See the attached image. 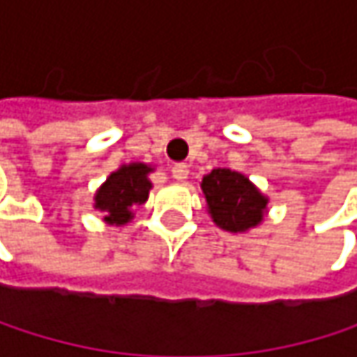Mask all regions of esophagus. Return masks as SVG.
Here are the masks:
<instances>
[{
	"mask_svg": "<svg viewBox=\"0 0 357 357\" xmlns=\"http://www.w3.org/2000/svg\"><path fill=\"white\" fill-rule=\"evenodd\" d=\"M188 174H190V169H188L185 163H176V165L172 167V176H174V179H178V181L188 178Z\"/></svg>",
	"mask_w": 357,
	"mask_h": 357,
	"instance_id": "obj_1",
	"label": "esophagus"
}]
</instances>
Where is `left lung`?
Instances as JSON below:
<instances>
[{"label": "left lung", "mask_w": 357, "mask_h": 357, "mask_svg": "<svg viewBox=\"0 0 357 357\" xmlns=\"http://www.w3.org/2000/svg\"><path fill=\"white\" fill-rule=\"evenodd\" d=\"M200 190L213 223L229 234H246L258 227L268 213V196L240 172L213 169L202 178Z\"/></svg>", "instance_id": "left-lung-1"}]
</instances>
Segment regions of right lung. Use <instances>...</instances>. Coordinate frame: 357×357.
Listing matches in <instances>:
<instances>
[{
	"mask_svg": "<svg viewBox=\"0 0 357 357\" xmlns=\"http://www.w3.org/2000/svg\"><path fill=\"white\" fill-rule=\"evenodd\" d=\"M153 172V165L134 161L109 174L93 198V206L103 213V221L107 225L121 227L134 219V208L149 200V192L153 188L149 176Z\"/></svg>",
	"mask_w": 357,
	"mask_h": 357,
	"instance_id": "add662e5",
	"label": "right lung"
}]
</instances>
